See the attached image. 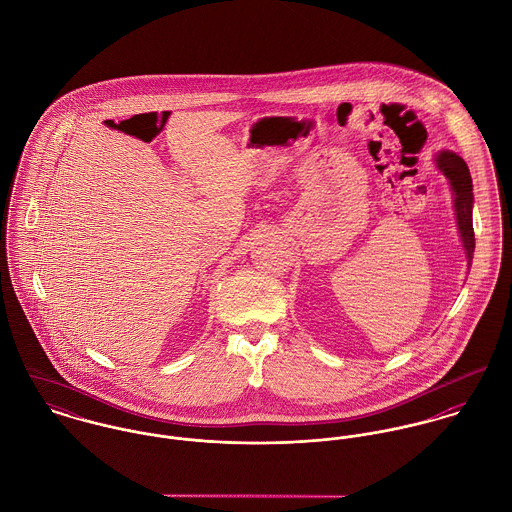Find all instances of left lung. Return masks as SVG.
<instances>
[{"instance_id":"left-lung-1","label":"left lung","mask_w":512,"mask_h":512,"mask_svg":"<svg viewBox=\"0 0 512 512\" xmlns=\"http://www.w3.org/2000/svg\"><path fill=\"white\" fill-rule=\"evenodd\" d=\"M434 163L449 181L453 191V211L461 236V244L467 256V266L471 268L475 252V232H473V181L467 163L453 151L441 149L434 155Z\"/></svg>"}]
</instances>
